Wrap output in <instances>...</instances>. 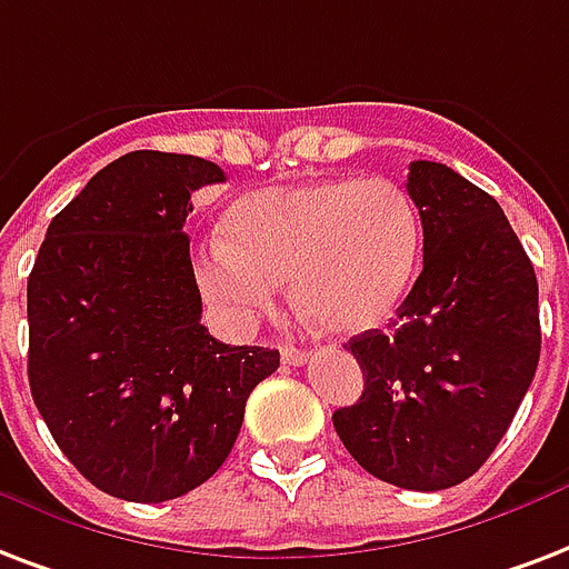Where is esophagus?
<instances>
[{
    "label": "esophagus",
    "mask_w": 569,
    "mask_h": 569,
    "mask_svg": "<svg viewBox=\"0 0 569 569\" xmlns=\"http://www.w3.org/2000/svg\"><path fill=\"white\" fill-rule=\"evenodd\" d=\"M283 363L289 367H301V363L310 361V352H303V349H292V346H283Z\"/></svg>",
    "instance_id": "34e87169"
}]
</instances>
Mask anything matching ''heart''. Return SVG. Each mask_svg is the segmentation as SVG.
Segmentation results:
<instances>
[{"label":"heart","mask_w":569,"mask_h":569,"mask_svg":"<svg viewBox=\"0 0 569 569\" xmlns=\"http://www.w3.org/2000/svg\"><path fill=\"white\" fill-rule=\"evenodd\" d=\"M227 229L199 247L193 274L232 331L271 313L289 277L295 301L328 331H370L409 292L423 238L409 193L381 176L256 190Z\"/></svg>","instance_id":"b5f03b06"}]
</instances>
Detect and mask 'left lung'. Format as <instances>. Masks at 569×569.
<instances>
[{
	"mask_svg": "<svg viewBox=\"0 0 569 569\" xmlns=\"http://www.w3.org/2000/svg\"><path fill=\"white\" fill-rule=\"evenodd\" d=\"M406 190L423 271L388 331L349 340L363 393L333 429L372 477L436 492L475 475L510 427L540 361V310L535 266L487 190L432 160L411 163Z\"/></svg>",
	"mask_w": 569,
	"mask_h": 569,
	"instance_id": "1",
	"label": "left lung"
}]
</instances>
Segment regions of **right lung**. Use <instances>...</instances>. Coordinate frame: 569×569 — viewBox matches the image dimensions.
Segmentation results:
<instances>
[{
    "label": "right lung",
    "mask_w": 569,
    "mask_h": 569,
    "mask_svg": "<svg viewBox=\"0 0 569 569\" xmlns=\"http://www.w3.org/2000/svg\"><path fill=\"white\" fill-rule=\"evenodd\" d=\"M227 181L211 160L130 151L53 217L34 259L29 388L56 445L107 496L158 505L223 466L277 349L227 346L202 319L184 220Z\"/></svg>",
    "instance_id": "add662e5"
}]
</instances>
